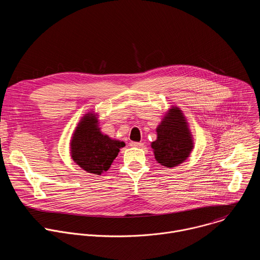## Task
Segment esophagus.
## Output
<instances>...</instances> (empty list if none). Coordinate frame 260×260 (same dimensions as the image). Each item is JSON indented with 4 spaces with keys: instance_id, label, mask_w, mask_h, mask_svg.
<instances>
[{
    "instance_id": "esophagus-1",
    "label": "esophagus",
    "mask_w": 260,
    "mask_h": 260,
    "mask_svg": "<svg viewBox=\"0 0 260 260\" xmlns=\"http://www.w3.org/2000/svg\"><path fill=\"white\" fill-rule=\"evenodd\" d=\"M131 146L134 148H141L144 146V144L141 142H131Z\"/></svg>"
}]
</instances>
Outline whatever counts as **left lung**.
<instances>
[{
	"instance_id": "1",
	"label": "left lung",
	"mask_w": 260,
	"mask_h": 260,
	"mask_svg": "<svg viewBox=\"0 0 260 260\" xmlns=\"http://www.w3.org/2000/svg\"><path fill=\"white\" fill-rule=\"evenodd\" d=\"M156 132L157 140L152 142L151 147L158 163L165 167H175L189 157L194 144L180 108L169 109Z\"/></svg>"
}]
</instances>
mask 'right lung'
Returning <instances> with one entry per match:
<instances>
[{
  "label": "right lung",
  "instance_id": "obj_1",
  "mask_svg": "<svg viewBox=\"0 0 260 260\" xmlns=\"http://www.w3.org/2000/svg\"><path fill=\"white\" fill-rule=\"evenodd\" d=\"M124 146L123 142L103 135L97 118L92 113H88L75 128L70 143V154L73 161L83 170L101 175L109 169L119 149Z\"/></svg>",
  "mask_w": 260,
  "mask_h": 260
}]
</instances>
